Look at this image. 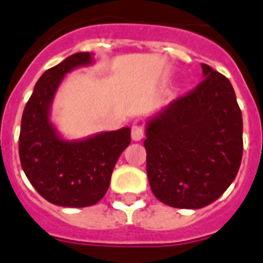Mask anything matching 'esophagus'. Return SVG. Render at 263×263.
Here are the masks:
<instances>
[{
	"mask_svg": "<svg viewBox=\"0 0 263 263\" xmlns=\"http://www.w3.org/2000/svg\"><path fill=\"white\" fill-rule=\"evenodd\" d=\"M131 136H132V140H135V142L142 140L144 138L143 128L139 127V125H134L131 129Z\"/></svg>",
	"mask_w": 263,
	"mask_h": 263,
	"instance_id": "34e87169",
	"label": "esophagus"
}]
</instances>
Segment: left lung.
<instances>
[{"mask_svg":"<svg viewBox=\"0 0 263 263\" xmlns=\"http://www.w3.org/2000/svg\"><path fill=\"white\" fill-rule=\"evenodd\" d=\"M203 80L146 121L150 188L162 203L200 209L232 184L243 156V119L232 84L202 64Z\"/></svg>","mask_w":263,"mask_h":263,"instance_id":"1","label":"left lung"}]
</instances>
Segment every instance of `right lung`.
Returning <instances> with one entry per match:
<instances>
[{"mask_svg":"<svg viewBox=\"0 0 263 263\" xmlns=\"http://www.w3.org/2000/svg\"><path fill=\"white\" fill-rule=\"evenodd\" d=\"M94 55L79 51L47 69L35 84L22 117L18 156L32 187L50 203L87 208L106 194L116 162L131 143V128L67 139L51 121V106L68 73L90 67Z\"/></svg>","mask_w":263,"mask_h":263,"instance_id":"right-lung-1","label":"right lung"}]
</instances>
